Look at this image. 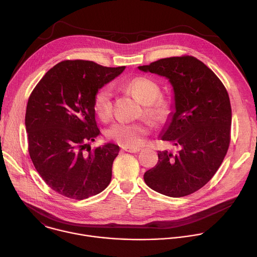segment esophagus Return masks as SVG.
Wrapping results in <instances>:
<instances>
[{"label": "esophagus", "instance_id": "1", "mask_svg": "<svg viewBox=\"0 0 257 257\" xmlns=\"http://www.w3.org/2000/svg\"><path fill=\"white\" fill-rule=\"evenodd\" d=\"M124 151L128 152V153H132V154H137L139 153L142 149L141 148H123Z\"/></svg>", "mask_w": 257, "mask_h": 257}]
</instances>
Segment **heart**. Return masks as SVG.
Wrapping results in <instances>:
<instances>
[{
  "label": "heart",
  "instance_id": "heart-1",
  "mask_svg": "<svg viewBox=\"0 0 257 257\" xmlns=\"http://www.w3.org/2000/svg\"><path fill=\"white\" fill-rule=\"evenodd\" d=\"M124 86L131 91L142 103L143 115L150 121L159 123L166 121L172 113V100L161 95V87L157 81L146 76H137ZM113 89L109 85L99 87L93 96V109L101 120H107L113 114ZM150 133V124L146 121L125 122L118 121L109 126L105 135L109 140L122 145L123 148H137L141 145Z\"/></svg>",
  "mask_w": 257,
  "mask_h": 257
}]
</instances>
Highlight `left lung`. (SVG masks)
I'll return each instance as SVG.
<instances>
[{
  "mask_svg": "<svg viewBox=\"0 0 257 257\" xmlns=\"http://www.w3.org/2000/svg\"><path fill=\"white\" fill-rule=\"evenodd\" d=\"M167 77L174 87L176 112L162 139L181 149L159 151L158 164L144 174L146 185L171 197L189 195L213 177L231 141L228 91L205 64L193 56L160 59L138 67Z\"/></svg>",
  "mask_w": 257,
  "mask_h": 257,
  "instance_id": "obj_1",
  "label": "left lung"
}]
</instances>
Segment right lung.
Returning a JSON list of instances; mask_svg holds the SVG:
<instances>
[{
  "instance_id": "obj_1",
  "label": "right lung",
  "mask_w": 257,
  "mask_h": 257,
  "mask_svg": "<svg viewBox=\"0 0 257 257\" xmlns=\"http://www.w3.org/2000/svg\"><path fill=\"white\" fill-rule=\"evenodd\" d=\"M124 69L65 60L50 69L30 93L25 114L28 153L55 192L82 200L111 182L119 146L107 143L91 150L87 142L99 135L94 93Z\"/></svg>"
}]
</instances>
